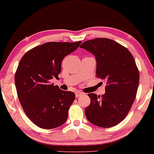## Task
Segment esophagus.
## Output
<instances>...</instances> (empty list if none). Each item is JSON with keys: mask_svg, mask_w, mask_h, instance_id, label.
Here are the masks:
<instances>
[{"mask_svg": "<svg viewBox=\"0 0 154 154\" xmlns=\"http://www.w3.org/2000/svg\"><path fill=\"white\" fill-rule=\"evenodd\" d=\"M82 95H83V94H82V92H80V91L75 92V97H79L80 96H81Z\"/></svg>", "mask_w": 154, "mask_h": 154, "instance_id": "obj_1", "label": "esophagus"}]
</instances>
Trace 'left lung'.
<instances>
[{
    "label": "left lung",
    "mask_w": 154,
    "mask_h": 154,
    "mask_svg": "<svg viewBox=\"0 0 154 154\" xmlns=\"http://www.w3.org/2000/svg\"><path fill=\"white\" fill-rule=\"evenodd\" d=\"M80 48L94 54L97 77L107 85L102 96L88 94L91 104L85 108L87 119L99 127L115 126L126 117L137 95L139 72L135 60L126 48L108 38L88 40Z\"/></svg>",
    "instance_id": "1"
}]
</instances>
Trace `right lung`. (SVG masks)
<instances>
[{"label": "right lung", "instance_id": "add662e5", "mask_svg": "<svg viewBox=\"0 0 154 154\" xmlns=\"http://www.w3.org/2000/svg\"><path fill=\"white\" fill-rule=\"evenodd\" d=\"M77 42H48L29 50L15 74L17 97L25 114L41 128L53 129L66 122L75 94L50 81L58 79L65 57L76 50Z\"/></svg>", "mask_w": 154, "mask_h": 154}]
</instances>
